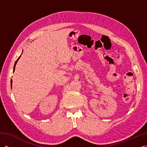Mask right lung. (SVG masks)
Wrapping results in <instances>:
<instances>
[{"label":"right lung","mask_w":147,"mask_h":147,"mask_svg":"<svg viewBox=\"0 0 147 147\" xmlns=\"http://www.w3.org/2000/svg\"><path fill=\"white\" fill-rule=\"evenodd\" d=\"M21 57V56H20ZM20 57H19L18 59H17V61H16V62H15V64H14V69H15V67H16V63H17V62H18V61L19 60V59L20 58ZM12 79H11V87H12Z\"/></svg>","instance_id":"right-lung-1"}]
</instances>
